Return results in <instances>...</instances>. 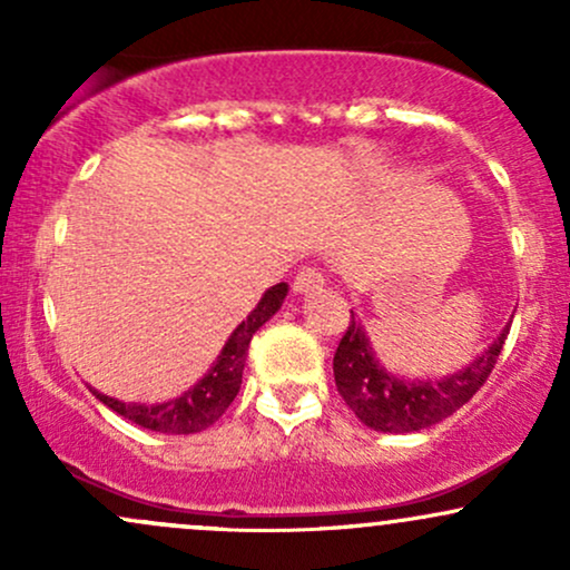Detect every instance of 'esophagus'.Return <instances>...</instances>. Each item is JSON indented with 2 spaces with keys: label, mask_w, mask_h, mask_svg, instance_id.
Wrapping results in <instances>:
<instances>
[{
  "label": "esophagus",
  "mask_w": 570,
  "mask_h": 570,
  "mask_svg": "<svg viewBox=\"0 0 570 570\" xmlns=\"http://www.w3.org/2000/svg\"><path fill=\"white\" fill-rule=\"evenodd\" d=\"M326 284L324 273L318 271V267H303V271L297 273V278H294V292L297 294H311L316 289H322Z\"/></svg>",
  "instance_id": "obj_1"
}]
</instances>
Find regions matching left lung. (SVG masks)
<instances>
[{"mask_svg": "<svg viewBox=\"0 0 570 570\" xmlns=\"http://www.w3.org/2000/svg\"><path fill=\"white\" fill-rule=\"evenodd\" d=\"M509 335V324L488 345L485 353L474 356L466 367L442 377H404L385 370L372 348L367 330L351 311V324L335 351V383L340 396L364 426L383 434H410L434 426L453 415L488 381L495 358Z\"/></svg>", "mask_w": 570, "mask_h": 570, "instance_id": "8db88e82", "label": "left lung"}]
</instances>
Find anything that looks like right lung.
Listing matches in <instances>:
<instances>
[{"label": "right lung", "mask_w": 570, "mask_h": 570, "mask_svg": "<svg viewBox=\"0 0 570 570\" xmlns=\"http://www.w3.org/2000/svg\"><path fill=\"white\" fill-rule=\"evenodd\" d=\"M286 292H289L286 284L271 286V289L263 294L257 307L248 313L246 322L235 326L233 335L227 337L225 348L219 351L217 362L212 364V370L181 396L158 404H141L120 402V399L101 394V391L96 389L90 391H94L98 402L107 404V407L115 410L117 415L128 417L130 423H136V426L141 429L160 431V434H198V431L214 426L222 417V412L230 407L233 399L238 396L240 377H244L246 367L248 343H252L254 332L276 316L278 307L284 305Z\"/></svg>", "instance_id": "1"}]
</instances>
